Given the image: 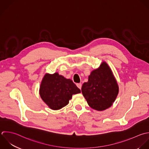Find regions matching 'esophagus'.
<instances>
[{
  "instance_id": "34e87169",
  "label": "esophagus",
  "mask_w": 149,
  "mask_h": 149,
  "mask_svg": "<svg viewBox=\"0 0 149 149\" xmlns=\"http://www.w3.org/2000/svg\"><path fill=\"white\" fill-rule=\"evenodd\" d=\"M77 87L79 88V89H81V87H82V84H81V83H79V84H77Z\"/></svg>"
}]
</instances>
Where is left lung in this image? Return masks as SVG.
Listing matches in <instances>:
<instances>
[{
    "label": "left lung",
    "instance_id": "obj_1",
    "mask_svg": "<svg viewBox=\"0 0 149 149\" xmlns=\"http://www.w3.org/2000/svg\"><path fill=\"white\" fill-rule=\"evenodd\" d=\"M82 93L89 106L98 110H104L113 104L119 91L117 81L106 62L91 72L88 81L84 83Z\"/></svg>",
    "mask_w": 149,
    "mask_h": 149
}]
</instances>
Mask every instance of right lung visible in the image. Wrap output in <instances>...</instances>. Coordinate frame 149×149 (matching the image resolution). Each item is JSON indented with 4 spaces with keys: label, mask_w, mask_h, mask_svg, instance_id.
I'll list each match as a JSON object with an SVG mask.
<instances>
[{
    "label": "right lung",
    "mask_w": 149,
    "mask_h": 149,
    "mask_svg": "<svg viewBox=\"0 0 149 149\" xmlns=\"http://www.w3.org/2000/svg\"><path fill=\"white\" fill-rule=\"evenodd\" d=\"M79 93L81 90L71 79H66L57 72L46 74L39 89L43 101L54 110L61 109L67 105L72 95Z\"/></svg>",
    "instance_id": "add662e5"
}]
</instances>
